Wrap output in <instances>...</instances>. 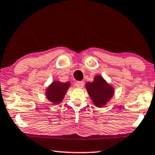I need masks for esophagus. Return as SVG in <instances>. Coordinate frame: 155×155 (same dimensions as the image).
Masks as SVG:
<instances>
[{
	"label": "esophagus",
	"instance_id": "esophagus-1",
	"mask_svg": "<svg viewBox=\"0 0 155 155\" xmlns=\"http://www.w3.org/2000/svg\"><path fill=\"white\" fill-rule=\"evenodd\" d=\"M75 85L77 88H83L84 86V83L83 81H76Z\"/></svg>",
	"mask_w": 155,
	"mask_h": 155
}]
</instances>
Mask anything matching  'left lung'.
Returning a JSON list of instances; mask_svg holds the SVG:
<instances>
[{
  "label": "left lung",
  "mask_w": 155,
  "mask_h": 155,
  "mask_svg": "<svg viewBox=\"0 0 155 155\" xmlns=\"http://www.w3.org/2000/svg\"><path fill=\"white\" fill-rule=\"evenodd\" d=\"M86 88L94 104L97 107H103L114 94L113 87L100 76H95L94 81L87 82Z\"/></svg>",
  "instance_id": "1"
}]
</instances>
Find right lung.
Returning <instances> with one entry per match:
<instances>
[{
    "label": "right lung",
    "mask_w": 155,
    "mask_h": 155,
    "mask_svg": "<svg viewBox=\"0 0 155 155\" xmlns=\"http://www.w3.org/2000/svg\"><path fill=\"white\" fill-rule=\"evenodd\" d=\"M69 86V82L64 84L61 83L59 81L53 82L46 90V94L47 99L54 104L60 103L63 100Z\"/></svg>",
    "instance_id": "add662e5"
}]
</instances>
